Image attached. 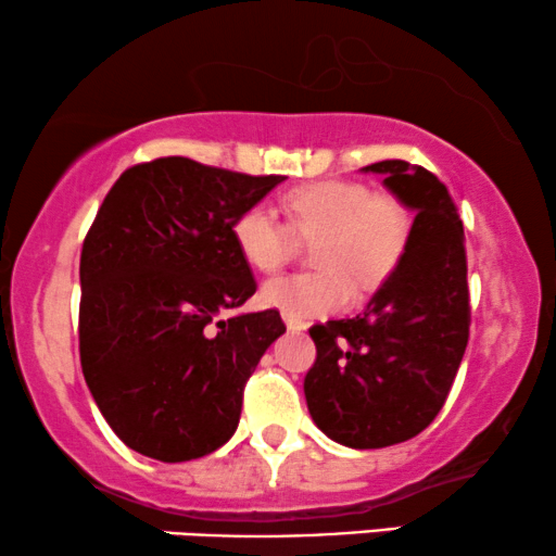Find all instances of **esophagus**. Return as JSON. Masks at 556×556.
Wrapping results in <instances>:
<instances>
[{
  "instance_id": "obj_1",
  "label": "esophagus",
  "mask_w": 556,
  "mask_h": 556,
  "mask_svg": "<svg viewBox=\"0 0 556 556\" xmlns=\"http://www.w3.org/2000/svg\"><path fill=\"white\" fill-rule=\"evenodd\" d=\"M283 319H286L288 331H304L308 327L304 319H293V316H283Z\"/></svg>"
}]
</instances>
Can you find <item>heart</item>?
<instances>
[{
    "label": "heart",
    "mask_w": 556,
    "mask_h": 556,
    "mask_svg": "<svg viewBox=\"0 0 556 556\" xmlns=\"http://www.w3.org/2000/svg\"><path fill=\"white\" fill-rule=\"evenodd\" d=\"M288 225L314 242V273L265 280L261 301L293 319L342 312L359 291H372L399 268L408 248L414 216L393 193H372L357 181L301 186L283 199ZM265 204L242 208L232 222L237 252L250 268L273 273L288 263L293 235Z\"/></svg>",
    "instance_id": "obj_1"
}]
</instances>
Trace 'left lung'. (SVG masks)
Returning a JSON list of instances; mask_svg holds the SVG:
<instances>
[{
	"label": "left lung",
	"mask_w": 556,
	"mask_h": 556,
	"mask_svg": "<svg viewBox=\"0 0 556 556\" xmlns=\"http://www.w3.org/2000/svg\"><path fill=\"white\" fill-rule=\"evenodd\" d=\"M410 212L408 248L363 314L314 324L304 393L316 427L352 450L416 437L442 410L470 337L465 232L434 173L406 161L365 165Z\"/></svg>",
	"instance_id": "left-lung-1"
}]
</instances>
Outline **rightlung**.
<instances>
[{
    "label": "right lung",
    "mask_w": 556,
    "mask_h": 556,
    "mask_svg": "<svg viewBox=\"0 0 556 556\" xmlns=\"http://www.w3.org/2000/svg\"><path fill=\"white\" fill-rule=\"evenodd\" d=\"M280 181L173 155L127 168L99 206L78 268V350L129 450L186 463L235 434L244 383L286 324L276 308L222 316L257 288L232 222Z\"/></svg>",
    "instance_id": "obj_1"
}]
</instances>
